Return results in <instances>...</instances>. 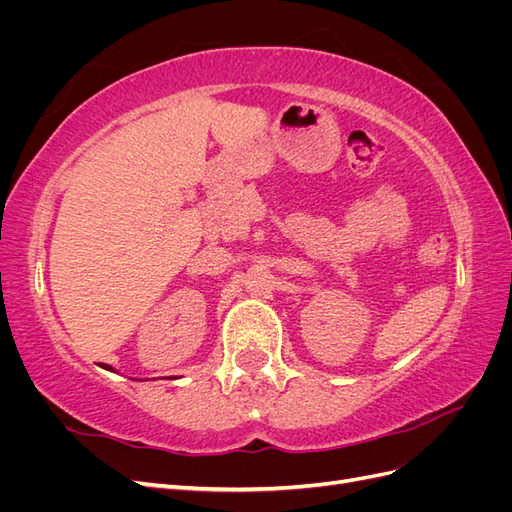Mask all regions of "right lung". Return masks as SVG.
Here are the masks:
<instances>
[{"mask_svg":"<svg viewBox=\"0 0 512 512\" xmlns=\"http://www.w3.org/2000/svg\"><path fill=\"white\" fill-rule=\"evenodd\" d=\"M102 367H104V369H108V371H113V367H111V365H102Z\"/></svg>","mask_w":512,"mask_h":512,"instance_id":"add662e5","label":"right lung"}]
</instances>
